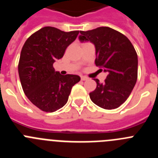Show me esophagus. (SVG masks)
Instances as JSON below:
<instances>
[{
    "label": "esophagus",
    "mask_w": 158,
    "mask_h": 158,
    "mask_svg": "<svg viewBox=\"0 0 158 158\" xmlns=\"http://www.w3.org/2000/svg\"><path fill=\"white\" fill-rule=\"evenodd\" d=\"M81 81H87L89 78L85 76H81Z\"/></svg>",
    "instance_id": "1"
}]
</instances>
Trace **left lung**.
Wrapping results in <instances>:
<instances>
[{
    "mask_svg": "<svg viewBox=\"0 0 158 158\" xmlns=\"http://www.w3.org/2000/svg\"><path fill=\"white\" fill-rule=\"evenodd\" d=\"M80 33L81 41H90L95 45L96 66L107 73L104 83L94 79L96 88L89 93L90 99L104 109L117 108L126 101L136 84L138 55L135 47L127 37L111 27Z\"/></svg>",
    "mask_w": 158,
    "mask_h": 158,
    "instance_id": "left-lung-1",
    "label": "left lung"
}]
</instances>
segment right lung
Listing matches in <instances>:
<instances>
[{
    "label": "right lung",
    "instance_id": "right-lung-1",
    "mask_svg": "<svg viewBox=\"0 0 158 158\" xmlns=\"http://www.w3.org/2000/svg\"><path fill=\"white\" fill-rule=\"evenodd\" d=\"M79 31L65 32L44 27L26 40L20 53L18 72L25 95L46 112H54L68 101L72 87L80 81L77 75H61L53 64L62 58Z\"/></svg>",
    "mask_w": 158,
    "mask_h": 158
}]
</instances>
